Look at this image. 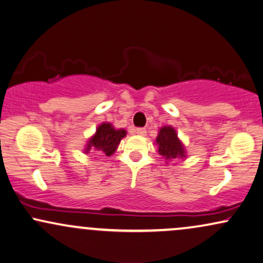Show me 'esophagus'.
<instances>
[{"label":"esophagus","mask_w":263,"mask_h":263,"mask_svg":"<svg viewBox=\"0 0 263 263\" xmlns=\"http://www.w3.org/2000/svg\"><path fill=\"white\" fill-rule=\"evenodd\" d=\"M136 135L145 136V135H147V131H145V128H137V129H136Z\"/></svg>","instance_id":"obj_1"}]
</instances>
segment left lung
<instances>
[{
	"label": "left lung",
	"instance_id": "left-lung-1",
	"mask_svg": "<svg viewBox=\"0 0 263 263\" xmlns=\"http://www.w3.org/2000/svg\"><path fill=\"white\" fill-rule=\"evenodd\" d=\"M155 144L158 145L159 155H161L166 161H171L174 159H183L187 156L184 144L178 138L177 132L171 125L162 126L159 128Z\"/></svg>",
	"mask_w": 263,
	"mask_h": 263
}]
</instances>
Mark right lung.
Here are the masks:
<instances>
[{
    "label": "right lung",
    "instance_id": "obj_1",
    "mask_svg": "<svg viewBox=\"0 0 263 263\" xmlns=\"http://www.w3.org/2000/svg\"><path fill=\"white\" fill-rule=\"evenodd\" d=\"M126 134L127 132L124 128L118 129L110 122H103L96 128V134L87 141L84 152L88 153L93 148L107 156H110L116 152L121 139L126 137Z\"/></svg>",
    "mask_w": 263,
    "mask_h": 263
}]
</instances>
